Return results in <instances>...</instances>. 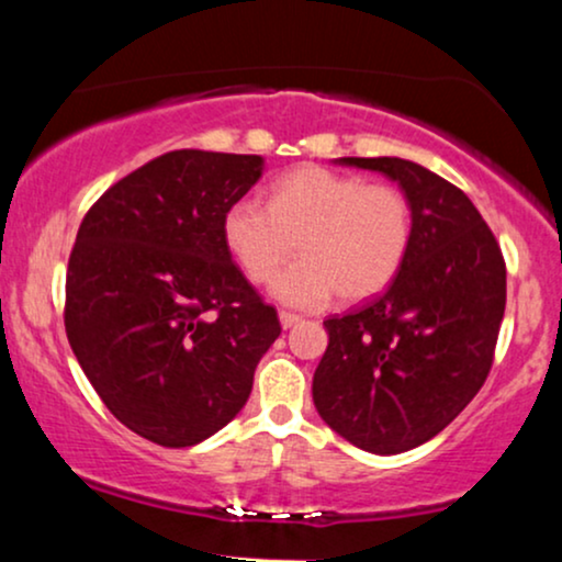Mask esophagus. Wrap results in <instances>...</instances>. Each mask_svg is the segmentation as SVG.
I'll return each mask as SVG.
<instances>
[{
    "label": "esophagus",
    "mask_w": 562,
    "mask_h": 562,
    "mask_svg": "<svg viewBox=\"0 0 562 562\" xmlns=\"http://www.w3.org/2000/svg\"><path fill=\"white\" fill-rule=\"evenodd\" d=\"M299 322H301V317H299V314H290V312H280V325H282V327H285V330H288V327H295V325H299Z\"/></svg>",
    "instance_id": "34e87169"
}]
</instances>
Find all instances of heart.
Wrapping results in <instances>:
<instances>
[{"label":"heart","mask_w":562,"mask_h":562,"mask_svg":"<svg viewBox=\"0 0 562 562\" xmlns=\"http://www.w3.org/2000/svg\"><path fill=\"white\" fill-rule=\"evenodd\" d=\"M232 259L254 282L274 280V295L317 308L333 295L357 303L389 288L412 240V209L398 187L364 184L351 173L301 166L269 187V203L237 198L222 222Z\"/></svg>","instance_id":"1"}]
</instances>
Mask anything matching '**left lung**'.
Listing matches in <instances>:
<instances>
[{"mask_svg": "<svg viewBox=\"0 0 562 562\" xmlns=\"http://www.w3.org/2000/svg\"><path fill=\"white\" fill-rule=\"evenodd\" d=\"M340 164L402 187L412 240L385 293L325 319L314 406L353 447L398 454L441 434L486 383L505 317V259L479 209L438 173L404 158Z\"/></svg>", "mask_w": 562, "mask_h": 562, "instance_id": "left-lung-1", "label": "left lung"}]
</instances>
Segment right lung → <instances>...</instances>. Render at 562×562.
<instances>
[{
    "label": "right lung",
    "instance_id": "1",
    "mask_svg": "<svg viewBox=\"0 0 562 562\" xmlns=\"http://www.w3.org/2000/svg\"><path fill=\"white\" fill-rule=\"evenodd\" d=\"M261 171V156L166 153L102 192L76 235L68 344L115 420L160 447L222 430L282 333L222 235Z\"/></svg>",
    "mask_w": 562,
    "mask_h": 562
}]
</instances>
